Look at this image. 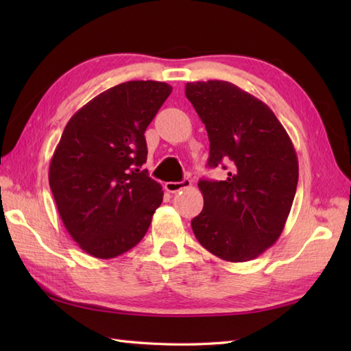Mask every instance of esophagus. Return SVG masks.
<instances>
[{"label": "esophagus", "mask_w": 351, "mask_h": 351, "mask_svg": "<svg viewBox=\"0 0 351 351\" xmlns=\"http://www.w3.org/2000/svg\"><path fill=\"white\" fill-rule=\"evenodd\" d=\"M164 187H166V190L169 193H176V191H180V190L191 187V181L189 180V178H184V180L180 181V182H166V185H164Z\"/></svg>", "instance_id": "obj_1"}]
</instances>
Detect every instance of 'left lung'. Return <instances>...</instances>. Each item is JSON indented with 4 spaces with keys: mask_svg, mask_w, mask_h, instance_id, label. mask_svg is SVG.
Returning <instances> with one entry per match:
<instances>
[{
    "mask_svg": "<svg viewBox=\"0 0 351 351\" xmlns=\"http://www.w3.org/2000/svg\"><path fill=\"white\" fill-rule=\"evenodd\" d=\"M185 96L210 138L208 167L230 169L226 181H199L204 210L193 232L213 255L245 263L285 226L299 181L295 149L270 107L232 83H187Z\"/></svg>",
    "mask_w": 351,
    "mask_h": 351,
    "instance_id": "8db88e82",
    "label": "left lung"
}]
</instances>
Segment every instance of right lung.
Segmentation results:
<instances>
[{
  "instance_id": "1",
  "label": "right lung",
  "mask_w": 351,
  "mask_h": 351,
  "mask_svg": "<svg viewBox=\"0 0 351 351\" xmlns=\"http://www.w3.org/2000/svg\"><path fill=\"white\" fill-rule=\"evenodd\" d=\"M170 93L160 81H126L66 125L49 164V187L64 228L88 255L116 258L147 232L162 187L141 170L145 131Z\"/></svg>"
}]
</instances>
